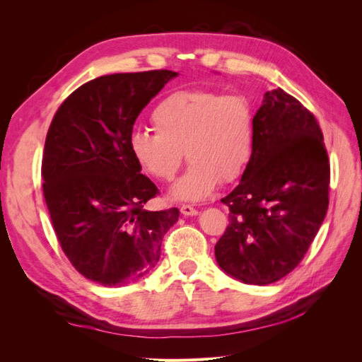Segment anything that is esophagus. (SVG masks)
Here are the masks:
<instances>
[{"label":"esophagus","instance_id":"1","mask_svg":"<svg viewBox=\"0 0 362 362\" xmlns=\"http://www.w3.org/2000/svg\"><path fill=\"white\" fill-rule=\"evenodd\" d=\"M181 214H184V216H196V214H198V210H196V208H193L192 205H182L181 206Z\"/></svg>","mask_w":362,"mask_h":362}]
</instances>
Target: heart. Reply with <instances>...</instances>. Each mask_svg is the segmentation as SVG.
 I'll return each instance as SVG.
<instances>
[{
	"label": "heart",
	"instance_id": "1",
	"mask_svg": "<svg viewBox=\"0 0 362 362\" xmlns=\"http://www.w3.org/2000/svg\"><path fill=\"white\" fill-rule=\"evenodd\" d=\"M151 120L156 133H131L129 152L141 170L160 181L175 177L185 152L190 166L170 187L175 201L206 199L218 181L237 180L254 152L255 113L245 95L178 90L157 104Z\"/></svg>",
	"mask_w": 362,
	"mask_h": 362
}]
</instances>
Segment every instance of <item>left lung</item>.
<instances>
[{"label": "left lung", "instance_id": "obj_1", "mask_svg": "<svg viewBox=\"0 0 362 362\" xmlns=\"http://www.w3.org/2000/svg\"><path fill=\"white\" fill-rule=\"evenodd\" d=\"M329 178L314 115L279 87L266 92L255 113L250 161L222 199L229 225L214 246L218 267L252 286L288 275L325 221Z\"/></svg>", "mask_w": 362, "mask_h": 362}]
</instances>
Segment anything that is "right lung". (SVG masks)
<instances>
[{
	"mask_svg": "<svg viewBox=\"0 0 362 362\" xmlns=\"http://www.w3.org/2000/svg\"><path fill=\"white\" fill-rule=\"evenodd\" d=\"M175 76L166 69L98 76L64 100L49 125L42 180L54 231L72 266L104 287L148 275L178 222V208H144L158 189L128 146L137 116Z\"/></svg>",
	"mask_w": 362,
	"mask_h": 362,
	"instance_id": "obj_1",
	"label": "right lung"
}]
</instances>
